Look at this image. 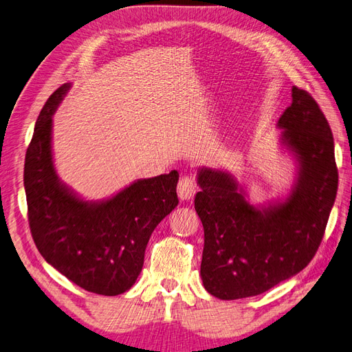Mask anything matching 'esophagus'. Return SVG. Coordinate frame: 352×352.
I'll return each mask as SVG.
<instances>
[{"mask_svg": "<svg viewBox=\"0 0 352 352\" xmlns=\"http://www.w3.org/2000/svg\"><path fill=\"white\" fill-rule=\"evenodd\" d=\"M197 192V184L192 176H182L177 184V195L182 201H190Z\"/></svg>", "mask_w": 352, "mask_h": 352, "instance_id": "1", "label": "esophagus"}]
</instances>
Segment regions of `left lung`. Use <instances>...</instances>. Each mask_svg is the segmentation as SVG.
I'll return each instance as SVG.
<instances>
[{"instance_id":"1","label":"left lung","mask_w":352,"mask_h":352,"mask_svg":"<svg viewBox=\"0 0 352 352\" xmlns=\"http://www.w3.org/2000/svg\"><path fill=\"white\" fill-rule=\"evenodd\" d=\"M296 164L285 199L255 206L226 170L199 167L195 210L204 228L201 279L208 294L239 300L272 289L300 273L320 245L338 190L333 135L304 89L276 124Z\"/></svg>"}]
</instances>
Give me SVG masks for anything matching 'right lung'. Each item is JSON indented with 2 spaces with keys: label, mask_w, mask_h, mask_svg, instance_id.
Returning <instances> with one entry per match:
<instances>
[{
  "label": "right lung",
  "mask_w": 352,
  "mask_h": 352,
  "mask_svg": "<svg viewBox=\"0 0 352 352\" xmlns=\"http://www.w3.org/2000/svg\"><path fill=\"white\" fill-rule=\"evenodd\" d=\"M65 83L42 107L25 158L28 217L38 251L85 291L114 296L140 276L151 233L177 206L179 173L138 179L116 195L87 201L63 184L52 160V114Z\"/></svg>",
  "instance_id": "1"
}]
</instances>
